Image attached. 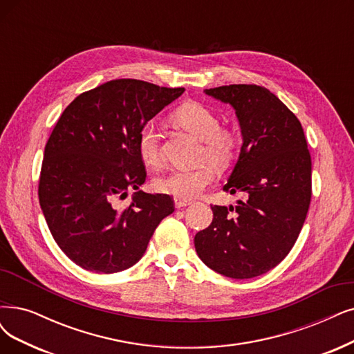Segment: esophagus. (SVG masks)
I'll return each instance as SVG.
<instances>
[{"label":"esophagus","instance_id":"1","mask_svg":"<svg viewBox=\"0 0 354 354\" xmlns=\"http://www.w3.org/2000/svg\"><path fill=\"white\" fill-rule=\"evenodd\" d=\"M191 204V200H182V198H175V205L176 208H182V207H187Z\"/></svg>","mask_w":354,"mask_h":354}]
</instances>
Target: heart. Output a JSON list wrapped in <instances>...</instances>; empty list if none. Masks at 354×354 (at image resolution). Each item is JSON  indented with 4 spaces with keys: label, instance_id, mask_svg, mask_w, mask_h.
<instances>
[{
    "label": "heart",
    "instance_id": "obj_1",
    "mask_svg": "<svg viewBox=\"0 0 354 354\" xmlns=\"http://www.w3.org/2000/svg\"><path fill=\"white\" fill-rule=\"evenodd\" d=\"M174 121L189 134L203 141L198 160L201 166L191 170H172L154 182L160 192L170 194L176 198L189 200L212 185L216 179L213 166L225 169L236 159L241 140L233 129L220 127V120L214 111L198 102L182 104L174 112ZM138 154L149 166H159L162 162L160 134L151 124L144 125L138 134Z\"/></svg>",
    "mask_w": 354,
    "mask_h": 354
}]
</instances>
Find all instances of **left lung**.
Here are the masks:
<instances>
[{
	"label": "left lung",
	"mask_w": 354,
	"mask_h": 354,
	"mask_svg": "<svg viewBox=\"0 0 354 354\" xmlns=\"http://www.w3.org/2000/svg\"><path fill=\"white\" fill-rule=\"evenodd\" d=\"M236 111L243 144L223 191L243 192L236 207L212 205L213 221L195 234L203 263L232 279L279 266L304 227L312 197V160L297 116L257 84L205 90Z\"/></svg>",
	"instance_id": "1"
}]
</instances>
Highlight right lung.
<instances>
[{
    "instance_id": "1",
    "label": "right lung",
    "mask_w": 354,
    "mask_h": 354,
    "mask_svg": "<svg viewBox=\"0 0 354 354\" xmlns=\"http://www.w3.org/2000/svg\"><path fill=\"white\" fill-rule=\"evenodd\" d=\"M134 78H118L78 95L59 116L45 146L37 195L61 251L84 270L111 274L146 252L160 221L175 210L166 194L137 191L147 170L138 134L184 93Z\"/></svg>"
}]
</instances>
